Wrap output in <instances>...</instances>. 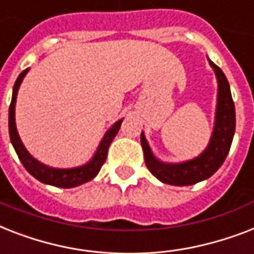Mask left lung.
Instances as JSON below:
<instances>
[{"mask_svg": "<svg viewBox=\"0 0 254 254\" xmlns=\"http://www.w3.org/2000/svg\"><path fill=\"white\" fill-rule=\"evenodd\" d=\"M208 63L214 69L218 80V98H216L214 129L206 149L199 156L188 161L164 162L153 155L144 132L140 135L145 165L149 172L164 184L174 185V186H189L204 181L222 166L230 152L233 135H235V127H236L235 103L231 95L230 84L223 70L218 65H215L210 59Z\"/></svg>", "mask_w": 254, "mask_h": 254, "instance_id": "obj_1", "label": "left lung"}]
</instances>
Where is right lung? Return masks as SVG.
<instances>
[{
	"instance_id": "add662e5",
	"label": "right lung",
	"mask_w": 254,
	"mask_h": 254,
	"mask_svg": "<svg viewBox=\"0 0 254 254\" xmlns=\"http://www.w3.org/2000/svg\"><path fill=\"white\" fill-rule=\"evenodd\" d=\"M28 68L24 69L23 72L18 76L15 84L13 88V97H11V103L9 107V135L11 144H13L14 149L17 152L18 157L21 160L22 165L26 168L28 173L31 174L32 177H35L38 181L43 182L46 185H52L56 188L63 189H70L80 186L85 182L90 181L98 174V172L102 168L103 162L106 161L107 151L110 147L111 141L117 136L118 131L121 128V125L123 119H119L115 122L114 125L111 126L110 128L107 129L106 133L103 135L101 143H99L97 151L93 155V157L89 160L86 164L76 168H66V169H59V168H52V166L44 165L36 159H34L26 147L22 143L21 137L18 135L17 125H15V102H17V94L18 89L21 86L22 81L24 76L27 74Z\"/></svg>"
}]
</instances>
